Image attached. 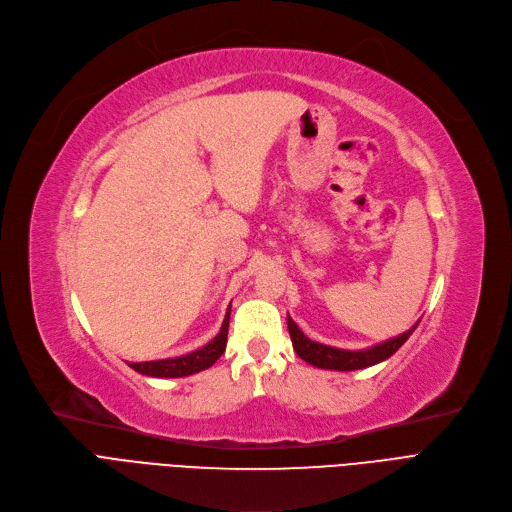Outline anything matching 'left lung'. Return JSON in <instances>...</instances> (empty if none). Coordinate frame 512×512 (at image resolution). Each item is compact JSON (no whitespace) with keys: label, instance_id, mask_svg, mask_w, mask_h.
Instances as JSON below:
<instances>
[{"label":"left lung","instance_id":"1","mask_svg":"<svg viewBox=\"0 0 512 512\" xmlns=\"http://www.w3.org/2000/svg\"><path fill=\"white\" fill-rule=\"evenodd\" d=\"M419 321L412 325L406 333L387 339L383 344H377L373 348H364V350H342V348H333L325 346L319 342H312L308 339L300 327L294 323V319L287 314V329L291 335V344H294L296 354L306 360L312 367L319 369H331V371H358V369H367L373 367L377 362L387 360L392 354H396L406 339L412 335V331L417 329Z\"/></svg>","mask_w":512,"mask_h":512}]
</instances>
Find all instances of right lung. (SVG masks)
I'll list each match as a JSON object with an SVG mask.
<instances>
[{
	"label": "right lung",
	"instance_id": "obj_1",
	"mask_svg": "<svg viewBox=\"0 0 512 512\" xmlns=\"http://www.w3.org/2000/svg\"><path fill=\"white\" fill-rule=\"evenodd\" d=\"M229 316H231V306L225 314V321L221 327V333H218L212 342H208L204 348L177 356V358H164V360H150V362H129V367L141 375L148 377H187L193 373H200L221 358V354L227 348V333H229Z\"/></svg>",
	"mask_w": 512,
	"mask_h": 512
}]
</instances>
